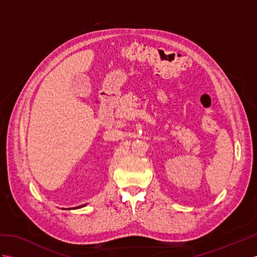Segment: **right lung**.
Returning <instances> with one entry per match:
<instances>
[{
	"mask_svg": "<svg viewBox=\"0 0 257 257\" xmlns=\"http://www.w3.org/2000/svg\"><path fill=\"white\" fill-rule=\"evenodd\" d=\"M86 204H84V205H80V206H76V207H73V209H79V207H83V206H85ZM64 210V209H63ZM70 210V209H69Z\"/></svg>",
	"mask_w": 257,
	"mask_h": 257,
	"instance_id": "right-lung-1",
	"label": "right lung"
}]
</instances>
